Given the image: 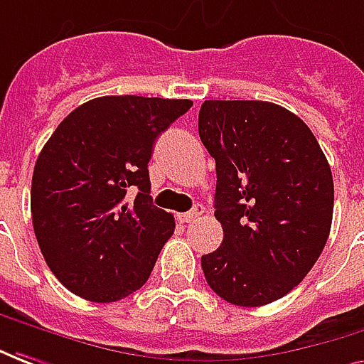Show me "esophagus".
<instances>
[{"mask_svg": "<svg viewBox=\"0 0 364 364\" xmlns=\"http://www.w3.org/2000/svg\"><path fill=\"white\" fill-rule=\"evenodd\" d=\"M203 208L198 203V205H194V210L186 211V213H178V219H180V223H192V221H196V219L202 215Z\"/></svg>", "mask_w": 364, "mask_h": 364, "instance_id": "esophagus-1", "label": "esophagus"}]
</instances>
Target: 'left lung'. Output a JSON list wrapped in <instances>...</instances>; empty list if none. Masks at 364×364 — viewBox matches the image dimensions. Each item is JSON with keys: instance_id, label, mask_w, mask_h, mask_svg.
Returning a JSON list of instances; mask_svg holds the SVG:
<instances>
[{"instance_id": "left-lung-1", "label": "left lung", "mask_w": 364, "mask_h": 364, "mask_svg": "<svg viewBox=\"0 0 364 364\" xmlns=\"http://www.w3.org/2000/svg\"><path fill=\"white\" fill-rule=\"evenodd\" d=\"M198 131L215 159L223 228L219 249L202 257L205 280L229 304H270L300 284L326 247L329 162L310 127L270 102L205 100Z\"/></svg>"}]
</instances>
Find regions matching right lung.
<instances>
[{"label": "right lung", "mask_w": 364, "mask_h": 364, "mask_svg": "<svg viewBox=\"0 0 364 364\" xmlns=\"http://www.w3.org/2000/svg\"><path fill=\"white\" fill-rule=\"evenodd\" d=\"M190 100L104 95L76 107L38 154L31 213L48 269L90 301H117L145 284L174 233L153 205L149 161Z\"/></svg>", "instance_id": "right-lung-1"}]
</instances>
